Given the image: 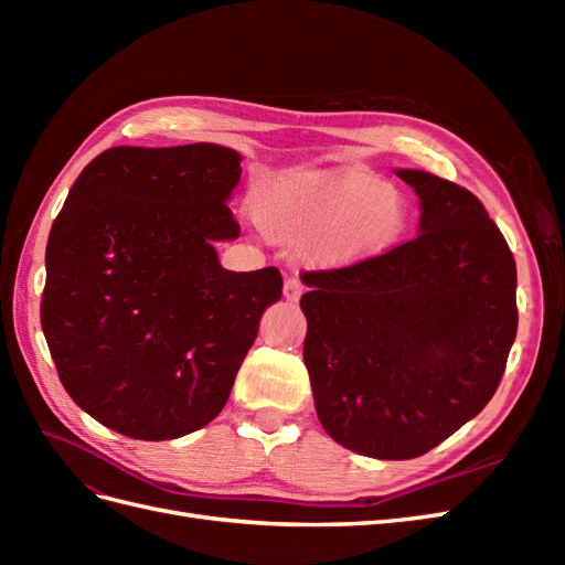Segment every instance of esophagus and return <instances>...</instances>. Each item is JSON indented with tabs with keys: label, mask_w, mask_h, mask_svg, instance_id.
<instances>
[{
	"label": "esophagus",
	"mask_w": 565,
	"mask_h": 565,
	"mask_svg": "<svg viewBox=\"0 0 565 565\" xmlns=\"http://www.w3.org/2000/svg\"><path fill=\"white\" fill-rule=\"evenodd\" d=\"M282 295L287 301H299L303 295V285L297 278H287L285 287H282Z\"/></svg>",
	"instance_id": "34e87169"
}]
</instances>
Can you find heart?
<instances>
[{"label":"heart","mask_w":565,"mask_h":565,"mask_svg":"<svg viewBox=\"0 0 565 565\" xmlns=\"http://www.w3.org/2000/svg\"><path fill=\"white\" fill-rule=\"evenodd\" d=\"M254 218L270 243L299 249L306 266L347 270L405 241L413 202L361 167L306 169L268 181L254 198Z\"/></svg>","instance_id":"b5f03b06"}]
</instances>
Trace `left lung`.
<instances>
[{
  "label": "left lung",
  "mask_w": 565,
  "mask_h": 565,
  "mask_svg": "<svg viewBox=\"0 0 565 565\" xmlns=\"http://www.w3.org/2000/svg\"><path fill=\"white\" fill-rule=\"evenodd\" d=\"M396 174L419 198V235L301 278L318 419L374 459L419 457L481 413L519 324L514 256L481 200L419 169Z\"/></svg>",
  "instance_id": "8db88e82"
}]
</instances>
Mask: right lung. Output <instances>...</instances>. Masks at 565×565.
<instances>
[{
    "label": "right lung",
    "instance_id": "1",
    "mask_svg": "<svg viewBox=\"0 0 565 565\" xmlns=\"http://www.w3.org/2000/svg\"><path fill=\"white\" fill-rule=\"evenodd\" d=\"M243 156L216 143L117 146L82 169L46 243L42 330L71 398L139 440L193 434L224 409L282 295L278 268L226 270L214 243Z\"/></svg>",
    "mask_w": 565,
    "mask_h": 565
}]
</instances>
